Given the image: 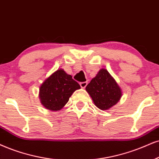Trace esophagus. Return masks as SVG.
<instances>
[{"mask_svg":"<svg viewBox=\"0 0 159 159\" xmlns=\"http://www.w3.org/2000/svg\"><path fill=\"white\" fill-rule=\"evenodd\" d=\"M80 87H81L82 89H85V88L88 85V83H87V82H84V83H80Z\"/></svg>","mask_w":159,"mask_h":159,"instance_id":"34e87169","label":"esophagus"}]
</instances>
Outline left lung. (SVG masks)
<instances>
[{
  "instance_id": "left-lung-1",
  "label": "left lung",
  "mask_w": 159,
  "mask_h": 159,
  "mask_svg": "<svg viewBox=\"0 0 159 159\" xmlns=\"http://www.w3.org/2000/svg\"><path fill=\"white\" fill-rule=\"evenodd\" d=\"M98 108L106 111L120 100L122 92L116 80L105 68L99 70L85 88Z\"/></svg>"
}]
</instances>
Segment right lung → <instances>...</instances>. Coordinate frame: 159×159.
Returning a JSON list of instances; mask_svg holds the SVG:
<instances>
[{"label":"right lung","instance_id":"right-lung-1","mask_svg":"<svg viewBox=\"0 0 159 159\" xmlns=\"http://www.w3.org/2000/svg\"><path fill=\"white\" fill-rule=\"evenodd\" d=\"M80 89L77 82L62 68L57 70L41 84L39 91L40 102L52 111H60L76 90Z\"/></svg>","mask_w":159,"mask_h":159}]
</instances>
